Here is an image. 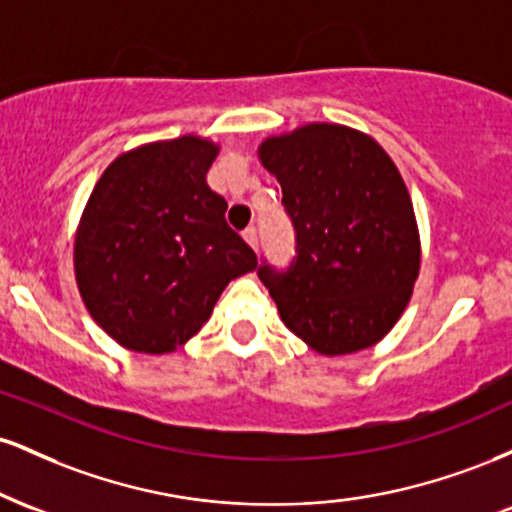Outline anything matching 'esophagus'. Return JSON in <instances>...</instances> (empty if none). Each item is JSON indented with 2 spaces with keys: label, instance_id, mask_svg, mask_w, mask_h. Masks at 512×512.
<instances>
[{
  "label": "esophagus",
  "instance_id": "obj_1",
  "mask_svg": "<svg viewBox=\"0 0 512 512\" xmlns=\"http://www.w3.org/2000/svg\"><path fill=\"white\" fill-rule=\"evenodd\" d=\"M243 238H245V243H248L252 250H257V228H255V226L245 228V231H243Z\"/></svg>",
  "mask_w": 512,
  "mask_h": 512
}]
</instances>
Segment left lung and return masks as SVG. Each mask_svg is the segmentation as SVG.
Returning <instances> with one entry per match:
<instances>
[{
  "mask_svg": "<svg viewBox=\"0 0 512 512\" xmlns=\"http://www.w3.org/2000/svg\"><path fill=\"white\" fill-rule=\"evenodd\" d=\"M296 228L286 272L257 269L281 320L322 356L378 344L407 308L421 269L414 204L368 134L310 122L257 149Z\"/></svg>",
  "mask_w": 512,
  "mask_h": 512,
  "instance_id": "8db88e82",
  "label": "left lung"
}]
</instances>
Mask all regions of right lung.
<instances>
[{
  "instance_id": "1",
  "label": "right lung",
  "mask_w": 512,
  "mask_h": 512,
  "mask_svg": "<svg viewBox=\"0 0 512 512\" xmlns=\"http://www.w3.org/2000/svg\"><path fill=\"white\" fill-rule=\"evenodd\" d=\"M219 144L197 134L142 144L103 170L74 238V276L98 327L139 354H168L209 320L257 255L207 185Z\"/></svg>"
}]
</instances>
